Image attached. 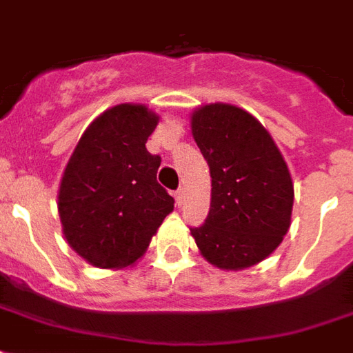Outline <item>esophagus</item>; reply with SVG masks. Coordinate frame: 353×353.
I'll return each instance as SVG.
<instances>
[{
    "label": "esophagus",
    "instance_id": "esophagus-1",
    "mask_svg": "<svg viewBox=\"0 0 353 353\" xmlns=\"http://www.w3.org/2000/svg\"><path fill=\"white\" fill-rule=\"evenodd\" d=\"M174 198H176L177 207H181L183 199H185V192H183V188H179V190H176V192H174Z\"/></svg>",
    "mask_w": 353,
    "mask_h": 353
}]
</instances>
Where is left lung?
I'll return each instance as SVG.
<instances>
[{
  "mask_svg": "<svg viewBox=\"0 0 353 353\" xmlns=\"http://www.w3.org/2000/svg\"><path fill=\"white\" fill-rule=\"evenodd\" d=\"M190 128L212 187L207 220L190 234L214 268H252L282 243L291 225L295 192L284 155L262 122L232 104L196 108Z\"/></svg>",
  "mask_w": 353,
  "mask_h": 353,
  "instance_id": "obj_1",
  "label": "left lung"
}]
</instances>
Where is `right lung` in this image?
<instances>
[{
    "instance_id": "obj_1",
    "label": "right lung",
    "mask_w": 353,
    "mask_h": 353,
    "mask_svg": "<svg viewBox=\"0 0 353 353\" xmlns=\"http://www.w3.org/2000/svg\"><path fill=\"white\" fill-rule=\"evenodd\" d=\"M159 115L144 104H117L82 133L58 188V214L71 249L101 269L143 256L174 210L157 183L161 157L146 150Z\"/></svg>"
}]
</instances>
